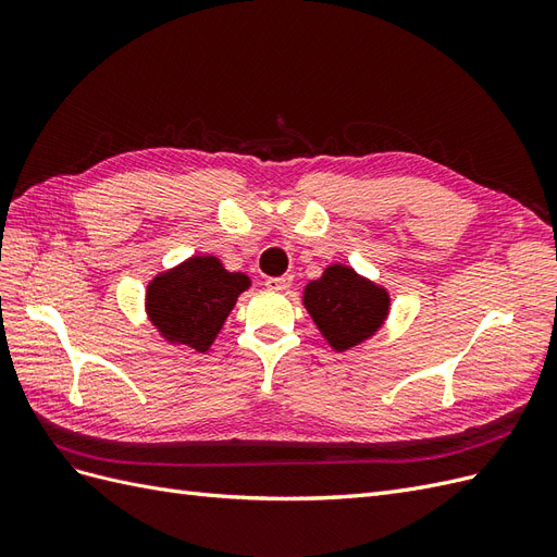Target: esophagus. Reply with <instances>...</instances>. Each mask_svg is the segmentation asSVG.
I'll list each match as a JSON object with an SVG mask.
<instances>
[{
    "label": "esophagus",
    "mask_w": 557,
    "mask_h": 557,
    "mask_svg": "<svg viewBox=\"0 0 557 557\" xmlns=\"http://www.w3.org/2000/svg\"><path fill=\"white\" fill-rule=\"evenodd\" d=\"M293 285V276H276V278H267V288L274 293H285Z\"/></svg>",
    "instance_id": "1"
}]
</instances>
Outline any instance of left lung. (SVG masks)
Instances as JSON below:
<instances>
[{"mask_svg":"<svg viewBox=\"0 0 557 557\" xmlns=\"http://www.w3.org/2000/svg\"><path fill=\"white\" fill-rule=\"evenodd\" d=\"M305 307L327 344L344 352L372 339L383 327L391 295L352 267L334 262L325 267L323 276L307 283Z\"/></svg>","mask_w":557,"mask_h":557,"instance_id":"1","label":"left lung"}]
</instances>
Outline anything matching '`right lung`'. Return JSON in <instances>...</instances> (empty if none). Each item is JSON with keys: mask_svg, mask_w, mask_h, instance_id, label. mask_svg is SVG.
Masks as SVG:
<instances>
[{"mask_svg": "<svg viewBox=\"0 0 557 557\" xmlns=\"http://www.w3.org/2000/svg\"><path fill=\"white\" fill-rule=\"evenodd\" d=\"M248 288L246 274L227 272L213 256H193L148 283L146 313L164 342L207 352Z\"/></svg>", "mask_w": 557, "mask_h": 557, "instance_id": "right-lung-1", "label": "right lung"}]
</instances>
